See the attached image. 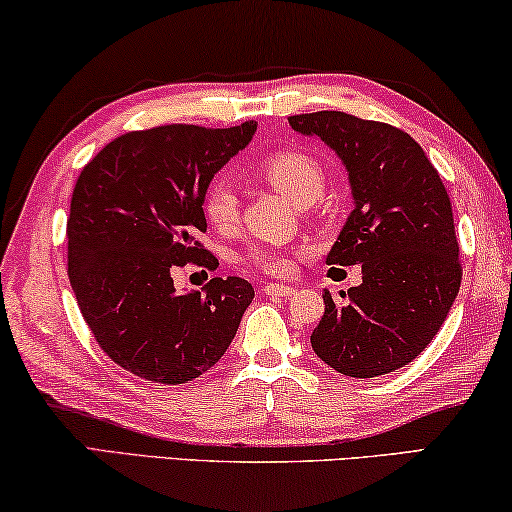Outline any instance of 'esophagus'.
<instances>
[{
  "label": "esophagus",
  "instance_id": "esophagus-1",
  "mask_svg": "<svg viewBox=\"0 0 512 512\" xmlns=\"http://www.w3.org/2000/svg\"><path fill=\"white\" fill-rule=\"evenodd\" d=\"M297 292L294 290V287H290V285H280V283H266L264 285V294L266 297H271V299H290L292 294Z\"/></svg>",
  "mask_w": 512,
  "mask_h": 512
}]
</instances>
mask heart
Wrapping results in <instances>:
<instances>
[{
    "instance_id": "1",
    "label": "heart",
    "mask_w": 512,
    "mask_h": 512,
    "mask_svg": "<svg viewBox=\"0 0 512 512\" xmlns=\"http://www.w3.org/2000/svg\"><path fill=\"white\" fill-rule=\"evenodd\" d=\"M262 176L269 181L280 194L292 199L299 206H311L315 199L325 190V171L313 157L304 153H285L269 155L262 162ZM204 215L215 229L220 232H229L234 229L236 220H239V199H236L234 187L227 181L215 183L204 197ZM253 264L266 273L280 276V273H290L294 266V259L285 253H276V250H255Z\"/></svg>"
}]
</instances>
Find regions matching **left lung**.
Instances as JSON below:
<instances>
[{
    "label": "left lung",
    "mask_w": 512,
    "mask_h": 512,
    "mask_svg": "<svg viewBox=\"0 0 512 512\" xmlns=\"http://www.w3.org/2000/svg\"><path fill=\"white\" fill-rule=\"evenodd\" d=\"M294 132L320 139L348 171L352 211L327 264H362L343 304L325 290L313 352L350 378L406 366L438 334L462 269L450 197L413 136L341 111L292 115Z\"/></svg>",
    "instance_id": "8db88e82"
}]
</instances>
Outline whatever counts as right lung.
Segmentation results:
<instances>
[{
	"instance_id": "obj_1",
	"label": "right lung",
	"mask_w": 512,
	"mask_h": 512,
	"mask_svg": "<svg viewBox=\"0 0 512 512\" xmlns=\"http://www.w3.org/2000/svg\"><path fill=\"white\" fill-rule=\"evenodd\" d=\"M255 132L257 122L129 132L78 176L67 220L71 290L102 350L134 376L162 385L199 378L225 355L253 304L243 278L178 292L174 273L187 262L218 266L197 241L206 232L204 197Z\"/></svg>"
}]
</instances>
